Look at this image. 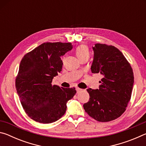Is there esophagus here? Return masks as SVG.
<instances>
[{
    "instance_id": "obj_1",
    "label": "esophagus",
    "mask_w": 146,
    "mask_h": 146,
    "mask_svg": "<svg viewBox=\"0 0 146 146\" xmlns=\"http://www.w3.org/2000/svg\"><path fill=\"white\" fill-rule=\"evenodd\" d=\"M81 91H82V90H81V89H80V88H76V91H77V93H79V92H80Z\"/></svg>"
}]
</instances>
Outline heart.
<instances>
[{"label": "heart", "mask_w": 146, "mask_h": 146, "mask_svg": "<svg viewBox=\"0 0 146 146\" xmlns=\"http://www.w3.org/2000/svg\"><path fill=\"white\" fill-rule=\"evenodd\" d=\"M76 55L79 60L84 56H90V51H89L88 46L86 45H80L77 47V48L76 49Z\"/></svg>", "instance_id": "1"}]
</instances>
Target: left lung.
<instances>
[{
	"instance_id": "1",
	"label": "left lung",
	"mask_w": 146,
	"mask_h": 146,
	"mask_svg": "<svg viewBox=\"0 0 146 146\" xmlns=\"http://www.w3.org/2000/svg\"><path fill=\"white\" fill-rule=\"evenodd\" d=\"M93 50L91 72L100 73L103 78L99 89H87L90 100L83 107L95 120L109 122L125 111L131 96L134 75L129 63L115 46L95 44Z\"/></svg>"
}]
</instances>
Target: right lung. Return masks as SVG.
<instances>
[{"mask_svg": "<svg viewBox=\"0 0 146 146\" xmlns=\"http://www.w3.org/2000/svg\"><path fill=\"white\" fill-rule=\"evenodd\" d=\"M71 43L46 42L27 53L21 60L15 81L17 92L24 111L36 122H55L65 114L75 88L52 85L62 68L60 57L71 51Z\"/></svg>", "mask_w": 146, "mask_h": 146, "instance_id": "add662e5", "label": "right lung"}]
</instances>
